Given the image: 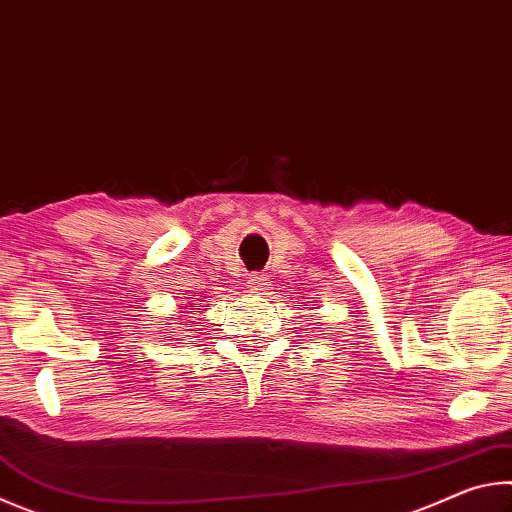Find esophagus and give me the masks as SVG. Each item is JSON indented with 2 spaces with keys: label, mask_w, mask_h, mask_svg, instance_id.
I'll use <instances>...</instances> for the list:
<instances>
[{
  "label": "esophagus",
  "mask_w": 512,
  "mask_h": 512,
  "mask_svg": "<svg viewBox=\"0 0 512 512\" xmlns=\"http://www.w3.org/2000/svg\"><path fill=\"white\" fill-rule=\"evenodd\" d=\"M246 287H248L250 291H264V287H266V277L259 275V273L250 275L248 280H246Z\"/></svg>",
  "instance_id": "esophagus-1"
}]
</instances>
